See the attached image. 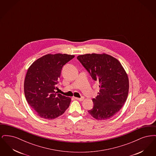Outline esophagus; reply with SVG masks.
<instances>
[{"label":"esophagus","instance_id":"1","mask_svg":"<svg viewBox=\"0 0 156 156\" xmlns=\"http://www.w3.org/2000/svg\"><path fill=\"white\" fill-rule=\"evenodd\" d=\"M75 99L78 100V101H82L84 99V98L83 97H81V98H75Z\"/></svg>","mask_w":156,"mask_h":156}]
</instances>
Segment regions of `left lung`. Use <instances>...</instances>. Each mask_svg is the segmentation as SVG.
<instances>
[{
  "label": "left lung",
  "mask_w": 156,
  "mask_h": 156,
  "mask_svg": "<svg viewBox=\"0 0 156 156\" xmlns=\"http://www.w3.org/2000/svg\"><path fill=\"white\" fill-rule=\"evenodd\" d=\"M77 59L92 78L99 83V92L92 99L94 106L88 113L99 120L111 118L127 98L129 84L126 71L118 59L106 54H87Z\"/></svg>",
  "instance_id": "8db88e82"
}]
</instances>
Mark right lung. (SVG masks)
Listing matches in <instances>:
<instances>
[{
	"label": "right lung",
	"instance_id": "add662e5",
	"mask_svg": "<svg viewBox=\"0 0 156 156\" xmlns=\"http://www.w3.org/2000/svg\"><path fill=\"white\" fill-rule=\"evenodd\" d=\"M74 57L66 54H47L34 61L28 69L24 83V95L40 117L55 119L69 107L71 98L55 90L62 67Z\"/></svg>",
	"mask_w": 156,
	"mask_h": 156
}]
</instances>
